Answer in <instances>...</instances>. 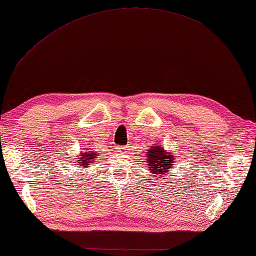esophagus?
I'll return each mask as SVG.
<instances>
[{
    "instance_id": "1",
    "label": "esophagus",
    "mask_w": 256,
    "mask_h": 256,
    "mask_svg": "<svg viewBox=\"0 0 256 256\" xmlns=\"http://www.w3.org/2000/svg\"><path fill=\"white\" fill-rule=\"evenodd\" d=\"M116 149L118 152H124L126 150V147H120V146H118V147H116Z\"/></svg>"
}]
</instances>
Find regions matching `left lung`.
Here are the masks:
<instances>
[{
	"label": "left lung",
	"mask_w": 256,
	"mask_h": 256,
	"mask_svg": "<svg viewBox=\"0 0 256 256\" xmlns=\"http://www.w3.org/2000/svg\"><path fill=\"white\" fill-rule=\"evenodd\" d=\"M147 150V166L156 178L170 174L176 156L170 150H165L162 144H150Z\"/></svg>",
	"instance_id": "obj_1"
}]
</instances>
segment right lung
<instances>
[{"mask_svg": "<svg viewBox=\"0 0 256 256\" xmlns=\"http://www.w3.org/2000/svg\"><path fill=\"white\" fill-rule=\"evenodd\" d=\"M83 152H80V155H77L75 157V165L78 166L80 170H86L88 166L92 165L94 163L96 160H98L99 154L96 152H91V148L88 147H84Z\"/></svg>", "mask_w": 256, "mask_h": 256, "instance_id": "add662e5", "label": "right lung"}]
</instances>
